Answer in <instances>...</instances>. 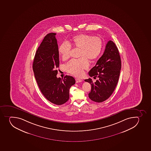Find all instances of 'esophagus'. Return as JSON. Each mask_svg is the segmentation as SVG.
<instances>
[{"label": "esophagus", "instance_id": "obj_1", "mask_svg": "<svg viewBox=\"0 0 151 151\" xmlns=\"http://www.w3.org/2000/svg\"><path fill=\"white\" fill-rule=\"evenodd\" d=\"M75 80H76V83H81V82H82V80H81V79H76Z\"/></svg>", "mask_w": 151, "mask_h": 151}]
</instances>
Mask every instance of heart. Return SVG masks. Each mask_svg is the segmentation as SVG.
Returning a JSON list of instances; mask_svg holds the SVG:
<instances>
[{
  "mask_svg": "<svg viewBox=\"0 0 151 151\" xmlns=\"http://www.w3.org/2000/svg\"><path fill=\"white\" fill-rule=\"evenodd\" d=\"M70 45L75 48L80 49L79 60H71L66 65L65 70L74 76H80L83 70L88 68L90 60H96L101 53L103 42L100 37L89 35L81 34L72 37ZM71 46L69 43L63 42L59 48V54L63 60H66L70 57Z\"/></svg>",
  "mask_w": 151,
  "mask_h": 151,
  "instance_id": "1",
  "label": "heart"
}]
</instances>
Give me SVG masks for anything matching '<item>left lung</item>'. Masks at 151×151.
I'll return each instance as SVG.
<instances>
[{"instance_id":"8db88e82","label":"left lung","mask_w":151,"mask_h":151,"mask_svg":"<svg viewBox=\"0 0 151 151\" xmlns=\"http://www.w3.org/2000/svg\"><path fill=\"white\" fill-rule=\"evenodd\" d=\"M121 68V61L118 48L115 43L109 40L106 44L103 55L96 64L91 69L88 74L94 79H86L85 82L91 86L89 98L94 102L101 103L111 96L115 89L119 79Z\"/></svg>"}]
</instances>
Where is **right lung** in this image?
Instances as JSON below:
<instances>
[{"mask_svg":"<svg viewBox=\"0 0 151 151\" xmlns=\"http://www.w3.org/2000/svg\"><path fill=\"white\" fill-rule=\"evenodd\" d=\"M56 34L49 33L44 37L36 51L33 69L43 96L52 103L61 105L68 100L69 89L75 80L68 75L62 79L57 77L59 54Z\"/></svg>","mask_w":151,"mask_h":151,"instance_id":"1","label":"right lung"}]
</instances>
